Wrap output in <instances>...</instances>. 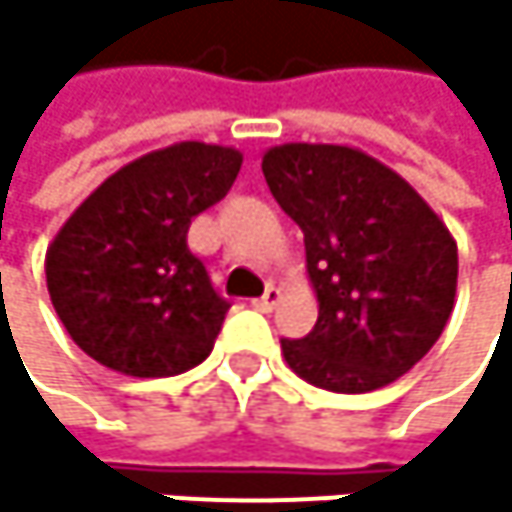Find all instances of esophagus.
Here are the masks:
<instances>
[{
    "instance_id": "obj_1",
    "label": "esophagus",
    "mask_w": 512,
    "mask_h": 512,
    "mask_svg": "<svg viewBox=\"0 0 512 512\" xmlns=\"http://www.w3.org/2000/svg\"><path fill=\"white\" fill-rule=\"evenodd\" d=\"M279 298H282V291H279L276 285H267V291L261 294V298H254L251 307H254V310H261V313H270V310L279 304Z\"/></svg>"
}]
</instances>
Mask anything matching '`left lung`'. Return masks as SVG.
Listing matches in <instances>:
<instances>
[{"label":"left lung","mask_w":512,"mask_h":512,"mask_svg":"<svg viewBox=\"0 0 512 512\" xmlns=\"http://www.w3.org/2000/svg\"><path fill=\"white\" fill-rule=\"evenodd\" d=\"M264 178L304 230L319 319L282 341L298 378L371 393L415 368L455 310L458 242L402 174L344 144H279Z\"/></svg>","instance_id":"obj_1"}]
</instances>
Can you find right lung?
I'll return each mask as SVG.
<instances>
[{
  "label": "right lung",
  "mask_w": 512,
  "mask_h": 512,
  "mask_svg": "<svg viewBox=\"0 0 512 512\" xmlns=\"http://www.w3.org/2000/svg\"><path fill=\"white\" fill-rule=\"evenodd\" d=\"M242 153L181 141L122 165L57 230L45 251L54 313L94 359L131 378L199 365L230 304L187 248L199 211L227 196Z\"/></svg>",
  "instance_id": "add662e5"
}]
</instances>
